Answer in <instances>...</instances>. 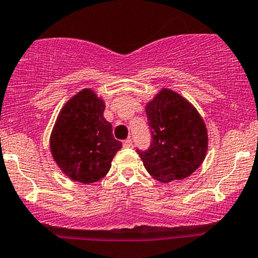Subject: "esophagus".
<instances>
[{
  "mask_svg": "<svg viewBox=\"0 0 258 258\" xmlns=\"http://www.w3.org/2000/svg\"><path fill=\"white\" fill-rule=\"evenodd\" d=\"M123 146L128 147V149L133 147V140H132V139H126V140L123 143Z\"/></svg>",
  "mask_w": 258,
  "mask_h": 258,
  "instance_id": "esophagus-1",
  "label": "esophagus"
}]
</instances>
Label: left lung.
Listing matches in <instances>:
<instances>
[{"mask_svg": "<svg viewBox=\"0 0 258 258\" xmlns=\"http://www.w3.org/2000/svg\"><path fill=\"white\" fill-rule=\"evenodd\" d=\"M152 141L149 150H137L147 172L169 183L192 174L206 157L208 137L198 109L183 96L162 89L146 105Z\"/></svg>", "mask_w": 258, "mask_h": 258, "instance_id": "1", "label": "left lung"}]
</instances>
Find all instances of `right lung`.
<instances>
[{"instance_id":"1","label":"right lung","mask_w":258,"mask_h":258,"mask_svg":"<svg viewBox=\"0 0 258 258\" xmlns=\"http://www.w3.org/2000/svg\"><path fill=\"white\" fill-rule=\"evenodd\" d=\"M105 102L90 89L78 92L60 109L51 133L53 160L72 180L91 184L102 179L120 141L112 134V124L103 117Z\"/></svg>"}]
</instances>
